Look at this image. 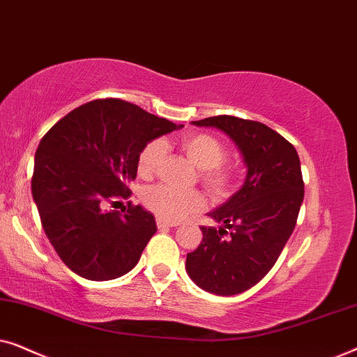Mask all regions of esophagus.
I'll return each mask as SVG.
<instances>
[{
  "instance_id": "1",
  "label": "esophagus",
  "mask_w": 357,
  "mask_h": 357,
  "mask_svg": "<svg viewBox=\"0 0 357 357\" xmlns=\"http://www.w3.org/2000/svg\"><path fill=\"white\" fill-rule=\"evenodd\" d=\"M155 224H158V227H159V229H162V227H177V226H178L177 222H172V221H164V219H160V218L155 219Z\"/></svg>"
}]
</instances>
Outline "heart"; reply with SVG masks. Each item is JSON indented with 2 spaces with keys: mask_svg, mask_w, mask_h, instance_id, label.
Masks as SVG:
<instances>
[{
  "mask_svg": "<svg viewBox=\"0 0 357 357\" xmlns=\"http://www.w3.org/2000/svg\"><path fill=\"white\" fill-rule=\"evenodd\" d=\"M180 149L199 167V182L213 199H226L236 192L242 178L241 165L226 159V146L209 133H190L178 141ZM165 153L160 139H151L138 154V174L151 177L159 167ZM144 208L164 221H180L204 206V197L198 190L180 192L169 185L158 183L141 193Z\"/></svg>",
  "mask_w": 357,
  "mask_h": 357,
  "instance_id": "1",
  "label": "heart"
}]
</instances>
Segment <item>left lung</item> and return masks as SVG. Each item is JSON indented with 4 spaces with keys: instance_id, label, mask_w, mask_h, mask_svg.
<instances>
[{
    "instance_id": "1",
    "label": "left lung",
    "mask_w": 357,
    "mask_h": 357,
    "mask_svg": "<svg viewBox=\"0 0 357 357\" xmlns=\"http://www.w3.org/2000/svg\"><path fill=\"white\" fill-rule=\"evenodd\" d=\"M193 125L231 136L248 172L243 187L211 213L222 227L202 226L203 241L185 266L202 289L241 294L268 275L294 231L304 199L301 160L289 141L260 121L218 115Z\"/></svg>"
}]
</instances>
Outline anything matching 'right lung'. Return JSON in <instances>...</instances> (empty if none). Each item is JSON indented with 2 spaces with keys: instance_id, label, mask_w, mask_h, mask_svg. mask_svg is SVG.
Instances as JSON below:
<instances>
[{
  "instance_id": "add662e5",
  "label": "right lung",
  "mask_w": 357,
  "mask_h": 357,
  "mask_svg": "<svg viewBox=\"0 0 357 357\" xmlns=\"http://www.w3.org/2000/svg\"><path fill=\"white\" fill-rule=\"evenodd\" d=\"M182 126V125H180ZM131 102L97 99L58 120L36 153L32 197L61 261L91 281L133 270L155 232L154 216L126 202L138 154L148 141L180 128Z\"/></svg>"
}]
</instances>
